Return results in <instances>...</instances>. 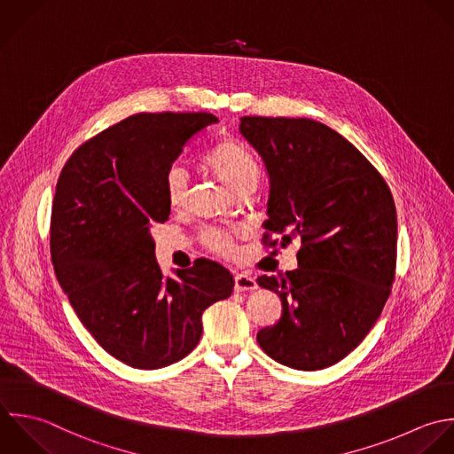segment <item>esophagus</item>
<instances>
[{
	"label": "esophagus",
	"instance_id": "34e87169",
	"mask_svg": "<svg viewBox=\"0 0 454 454\" xmlns=\"http://www.w3.org/2000/svg\"><path fill=\"white\" fill-rule=\"evenodd\" d=\"M258 285L254 281V278L247 276V274H235V290L237 292H249L254 290Z\"/></svg>",
	"mask_w": 454,
	"mask_h": 454
}]
</instances>
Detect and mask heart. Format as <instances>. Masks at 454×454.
<instances>
[{
	"label": "heart",
	"mask_w": 454,
	"mask_h": 454,
	"mask_svg": "<svg viewBox=\"0 0 454 454\" xmlns=\"http://www.w3.org/2000/svg\"><path fill=\"white\" fill-rule=\"evenodd\" d=\"M201 168L223 182L235 196L251 194L262 180V164L258 157L239 139L231 136L219 137L200 160ZM166 201L173 210L185 207L189 198V180L180 168H171L164 176ZM239 233L224 228H207L200 242L219 256H231Z\"/></svg>",
	"instance_id": "b5f03b06"
}]
</instances>
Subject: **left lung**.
<instances>
[{
	"instance_id": "8db88e82",
	"label": "left lung",
	"mask_w": 454,
	"mask_h": 454,
	"mask_svg": "<svg viewBox=\"0 0 454 454\" xmlns=\"http://www.w3.org/2000/svg\"><path fill=\"white\" fill-rule=\"evenodd\" d=\"M242 136L270 176L262 244L301 240L299 269L262 276L281 299L258 331L262 350L301 372L347 357L379 320L396 274L398 219L389 185L341 134L309 118L244 116Z\"/></svg>"
}]
</instances>
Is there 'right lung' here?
<instances>
[{
	"mask_svg": "<svg viewBox=\"0 0 454 454\" xmlns=\"http://www.w3.org/2000/svg\"><path fill=\"white\" fill-rule=\"evenodd\" d=\"M210 113H139L82 143L52 200L51 260L77 318L114 359L157 370L198 345L203 311L233 290L231 274L198 258L164 279L150 228L169 217L164 176Z\"/></svg>",
	"mask_w": 454,
	"mask_h": 454,
	"instance_id": "1",
	"label": "right lung"
}]
</instances>
